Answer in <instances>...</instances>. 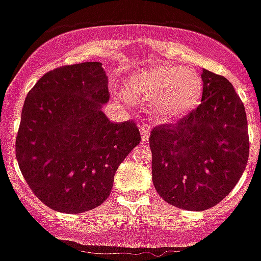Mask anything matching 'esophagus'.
Here are the masks:
<instances>
[{"mask_svg": "<svg viewBox=\"0 0 261 261\" xmlns=\"http://www.w3.org/2000/svg\"><path fill=\"white\" fill-rule=\"evenodd\" d=\"M139 130H141V139H142V142H147L149 135H150V126H147V124H139Z\"/></svg>", "mask_w": 261, "mask_h": 261, "instance_id": "1", "label": "esophagus"}]
</instances>
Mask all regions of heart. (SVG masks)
<instances>
[{
  "mask_svg": "<svg viewBox=\"0 0 261 261\" xmlns=\"http://www.w3.org/2000/svg\"><path fill=\"white\" fill-rule=\"evenodd\" d=\"M127 89L118 90V96L133 102V96L151 101L159 118L173 119L190 112L202 97L203 83L198 71L190 67L153 66L131 75Z\"/></svg>",
  "mask_w": 261,
  "mask_h": 261,
  "instance_id": "1",
  "label": "heart"
}]
</instances>
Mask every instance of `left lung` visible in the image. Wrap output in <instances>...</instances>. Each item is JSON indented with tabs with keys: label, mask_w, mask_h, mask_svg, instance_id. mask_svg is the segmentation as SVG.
Here are the masks:
<instances>
[{
	"label": "left lung",
	"mask_w": 261,
	"mask_h": 261,
	"mask_svg": "<svg viewBox=\"0 0 261 261\" xmlns=\"http://www.w3.org/2000/svg\"><path fill=\"white\" fill-rule=\"evenodd\" d=\"M202 101L176 124L150 133L155 191L169 204L203 211L239 182L249 157L245 108L225 77L202 70Z\"/></svg>",
	"instance_id": "1"
}]
</instances>
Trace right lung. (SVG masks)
<instances>
[{"label": "right lung", "instance_id": "add662e5", "mask_svg": "<svg viewBox=\"0 0 261 261\" xmlns=\"http://www.w3.org/2000/svg\"><path fill=\"white\" fill-rule=\"evenodd\" d=\"M100 62L48 71L28 92L16 137V159L27 184L46 206L80 214L106 202L114 176L141 142L133 120L112 123Z\"/></svg>", "mask_w": 261, "mask_h": 261}]
</instances>
